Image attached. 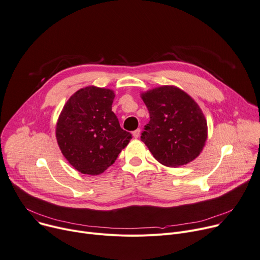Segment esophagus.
Here are the masks:
<instances>
[{"label":"esophagus","mask_w":260,"mask_h":260,"mask_svg":"<svg viewBox=\"0 0 260 260\" xmlns=\"http://www.w3.org/2000/svg\"><path fill=\"white\" fill-rule=\"evenodd\" d=\"M140 133H141V129H140V128H137L136 131H134V132H133V136H134V138H139Z\"/></svg>","instance_id":"1"}]
</instances>
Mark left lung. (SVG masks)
I'll return each instance as SVG.
<instances>
[{"mask_svg": "<svg viewBox=\"0 0 260 260\" xmlns=\"http://www.w3.org/2000/svg\"><path fill=\"white\" fill-rule=\"evenodd\" d=\"M142 100L150 120L141 140L154 158L174 168L195 159L207 138L205 117L195 101L173 86L142 93Z\"/></svg>", "mask_w": 260, "mask_h": 260, "instance_id": "left-lung-1", "label": "left lung"}]
</instances>
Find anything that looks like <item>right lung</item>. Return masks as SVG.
Returning a JSON list of instances; mask_svg holds the SVG:
<instances>
[{
    "label": "right lung",
    "mask_w": 260,
    "mask_h": 260,
    "mask_svg": "<svg viewBox=\"0 0 260 260\" xmlns=\"http://www.w3.org/2000/svg\"><path fill=\"white\" fill-rule=\"evenodd\" d=\"M114 98L110 89L86 87L67 101L59 116L56 127L59 147L81 173H103L132 139L112 111Z\"/></svg>",
    "instance_id": "1"
}]
</instances>
